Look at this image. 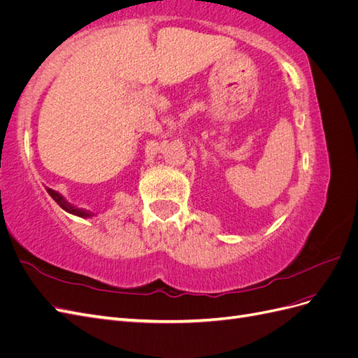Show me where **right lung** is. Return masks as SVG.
Returning <instances> with one entry per match:
<instances>
[{
    "mask_svg": "<svg viewBox=\"0 0 358 358\" xmlns=\"http://www.w3.org/2000/svg\"><path fill=\"white\" fill-rule=\"evenodd\" d=\"M46 191L49 192V196L55 200L59 208H62L66 212L71 213V215H76V216H80V218H92V216H95L96 213L91 212V210H86V209H82V208H78V206H74L71 203H69L66 199H64L61 194L58 191H53L52 188H46Z\"/></svg>",
    "mask_w": 358,
    "mask_h": 358,
    "instance_id": "obj_1",
    "label": "right lung"
}]
</instances>
